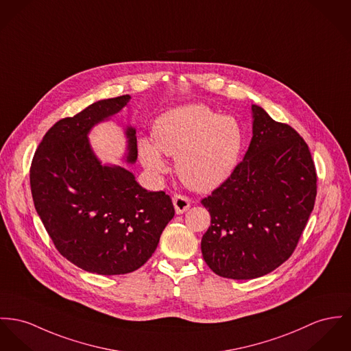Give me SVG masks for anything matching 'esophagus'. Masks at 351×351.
<instances>
[{"instance_id":"esophagus-1","label":"esophagus","mask_w":351,"mask_h":351,"mask_svg":"<svg viewBox=\"0 0 351 351\" xmlns=\"http://www.w3.org/2000/svg\"><path fill=\"white\" fill-rule=\"evenodd\" d=\"M172 202H173V207H175V211H176L178 215L184 214L191 206V200L183 195H175L172 197Z\"/></svg>"}]
</instances>
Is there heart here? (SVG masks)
<instances>
[{"label": "heart", "instance_id": "obj_1", "mask_svg": "<svg viewBox=\"0 0 351 351\" xmlns=\"http://www.w3.org/2000/svg\"><path fill=\"white\" fill-rule=\"evenodd\" d=\"M154 143L141 138L138 154L143 165L162 176L168 165L161 154L175 158L182 182L195 191H210L224 183L235 171L244 147L241 123L219 114L203 104L169 109L155 121Z\"/></svg>", "mask_w": 351, "mask_h": 351}]
</instances>
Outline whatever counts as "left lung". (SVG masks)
I'll use <instances>...</instances> for the list:
<instances>
[{"label": "left lung", "mask_w": 351, "mask_h": 351, "mask_svg": "<svg viewBox=\"0 0 351 351\" xmlns=\"http://www.w3.org/2000/svg\"><path fill=\"white\" fill-rule=\"evenodd\" d=\"M252 137L232 175L202 204L211 226L202 254L216 275L255 279L286 262L315 203L317 173L295 130L251 106Z\"/></svg>", "instance_id": "8db88e82"}]
</instances>
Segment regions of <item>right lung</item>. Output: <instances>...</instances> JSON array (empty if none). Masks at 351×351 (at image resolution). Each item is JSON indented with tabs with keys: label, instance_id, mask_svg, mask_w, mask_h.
I'll return each instance as SVG.
<instances>
[{
	"label": "right lung",
	"instance_id": "obj_1",
	"mask_svg": "<svg viewBox=\"0 0 351 351\" xmlns=\"http://www.w3.org/2000/svg\"><path fill=\"white\" fill-rule=\"evenodd\" d=\"M130 100V95L99 100L57 121L30 167L34 207L56 248L77 267L100 275L141 267L175 215L168 195L143 189L121 165L101 162L90 145V131L112 120ZM124 135L123 160L135 164V128L127 125Z\"/></svg>",
	"mask_w": 351,
	"mask_h": 351
}]
</instances>
